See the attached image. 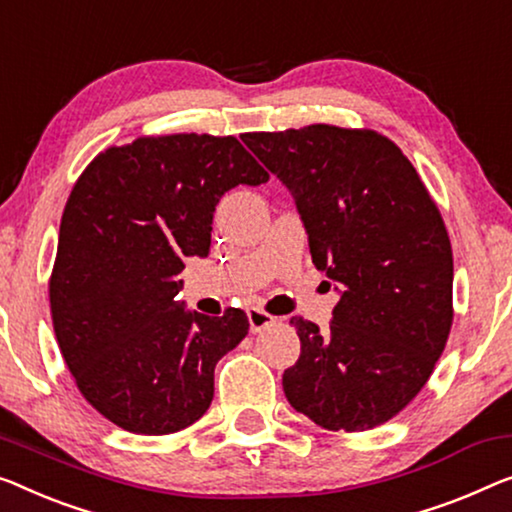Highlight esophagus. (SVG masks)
<instances>
[{
	"instance_id": "1",
	"label": "esophagus",
	"mask_w": 512,
	"mask_h": 512,
	"mask_svg": "<svg viewBox=\"0 0 512 512\" xmlns=\"http://www.w3.org/2000/svg\"><path fill=\"white\" fill-rule=\"evenodd\" d=\"M248 322H250V331L253 333H262L264 329L276 324V317L269 315V312L259 310V308H250L248 310Z\"/></svg>"
}]
</instances>
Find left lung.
Segmentation results:
<instances>
[{
    "label": "left lung",
    "instance_id": "1",
    "mask_svg": "<svg viewBox=\"0 0 512 512\" xmlns=\"http://www.w3.org/2000/svg\"><path fill=\"white\" fill-rule=\"evenodd\" d=\"M241 140L294 197L312 264L340 296L326 333L289 319L301 340L282 375L289 404L326 430L391 421L451 333L453 250L439 209L409 158L375 131L315 124Z\"/></svg>",
    "mask_w": 512,
    "mask_h": 512
}]
</instances>
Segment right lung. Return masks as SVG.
I'll return each mask as SVG.
<instances>
[{"label":"right lung","instance_id":"right-lung-1","mask_svg":"<svg viewBox=\"0 0 512 512\" xmlns=\"http://www.w3.org/2000/svg\"><path fill=\"white\" fill-rule=\"evenodd\" d=\"M264 167L236 137H140L91 160L61 216L50 280L61 356L98 414L135 434L204 416L213 370L248 317H209L177 299L186 257H207L220 197L259 186Z\"/></svg>","mask_w":512,"mask_h":512}]
</instances>
